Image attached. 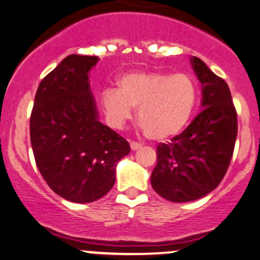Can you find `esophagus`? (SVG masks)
Segmentation results:
<instances>
[{
	"label": "esophagus",
	"instance_id": "34e87169",
	"mask_svg": "<svg viewBox=\"0 0 260 260\" xmlns=\"http://www.w3.org/2000/svg\"><path fill=\"white\" fill-rule=\"evenodd\" d=\"M139 148H142V144H140V143H138V142H131V149H132V150H138Z\"/></svg>",
	"mask_w": 260,
	"mask_h": 260
}]
</instances>
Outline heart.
Wrapping results in <instances>:
<instances>
[{
  "label": "heart",
  "mask_w": 260,
  "mask_h": 260,
  "mask_svg": "<svg viewBox=\"0 0 260 260\" xmlns=\"http://www.w3.org/2000/svg\"><path fill=\"white\" fill-rule=\"evenodd\" d=\"M117 89H106L101 104L113 127H121L138 107V121L148 138L166 139L180 133L197 103L196 80L188 73L139 71L122 76Z\"/></svg>",
  "instance_id": "heart-1"
}]
</instances>
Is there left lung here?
<instances>
[{
  "label": "left lung",
  "mask_w": 260,
  "mask_h": 260,
  "mask_svg": "<svg viewBox=\"0 0 260 260\" xmlns=\"http://www.w3.org/2000/svg\"><path fill=\"white\" fill-rule=\"evenodd\" d=\"M203 85V110L171 142L157 145L151 186L168 201H196L215 189L232 159L237 137V111L228 83L192 58Z\"/></svg>",
  "instance_id": "left-lung-1"
}]
</instances>
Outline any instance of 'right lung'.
Returning a JSON list of instances; mask_svg holds the SVG:
<instances>
[{"instance_id": "obj_1", "label": "right lung", "mask_w": 260, "mask_h": 260, "mask_svg": "<svg viewBox=\"0 0 260 260\" xmlns=\"http://www.w3.org/2000/svg\"><path fill=\"white\" fill-rule=\"evenodd\" d=\"M96 56L70 55L41 80L30 115V142L41 176L56 194L90 203L111 189L129 154L123 137L98 120L88 73Z\"/></svg>"}]
</instances>
